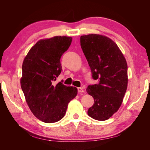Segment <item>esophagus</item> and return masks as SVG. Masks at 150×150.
Listing matches in <instances>:
<instances>
[{"mask_svg": "<svg viewBox=\"0 0 150 150\" xmlns=\"http://www.w3.org/2000/svg\"><path fill=\"white\" fill-rule=\"evenodd\" d=\"M77 89H78V93H83L84 92V90L83 89V88H77Z\"/></svg>", "mask_w": 150, "mask_h": 150, "instance_id": "esophagus-1", "label": "esophagus"}]
</instances>
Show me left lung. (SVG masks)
<instances>
[{
    "label": "left lung",
    "mask_w": 150,
    "mask_h": 150,
    "mask_svg": "<svg viewBox=\"0 0 150 150\" xmlns=\"http://www.w3.org/2000/svg\"><path fill=\"white\" fill-rule=\"evenodd\" d=\"M81 46L92 78L98 83L89 85L87 93L94 103L88 115L98 121L110 118L120 108L128 85V66L117 44L105 36H81Z\"/></svg>",
    "instance_id": "8db88e82"
}]
</instances>
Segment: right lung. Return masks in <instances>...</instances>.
Segmentation results:
<instances>
[{"label": "right lung", "instance_id": "1", "mask_svg": "<svg viewBox=\"0 0 150 150\" xmlns=\"http://www.w3.org/2000/svg\"><path fill=\"white\" fill-rule=\"evenodd\" d=\"M71 42L72 38L66 36L40 40L22 64L21 86L26 102L33 115L46 123L61 120L78 94L76 87L66 86L62 81L53 84L62 71L61 57Z\"/></svg>", "mask_w": 150, "mask_h": 150}]
</instances>
